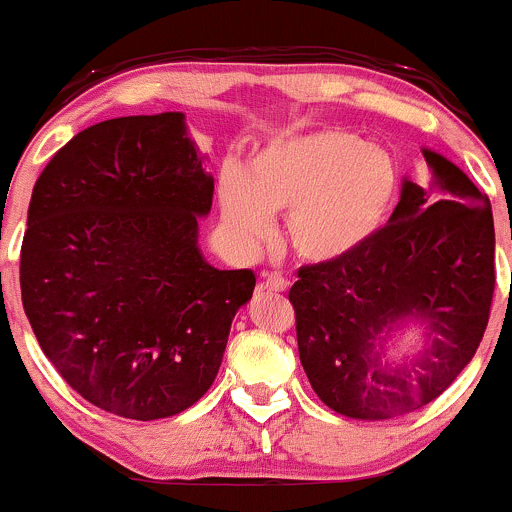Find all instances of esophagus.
<instances>
[{
  "instance_id": "obj_1",
  "label": "esophagus",
  "mask_w": 512,
  "mask_h": 512,
  "mask_svg": "<svg viewBox=\"0 0 512 512\" xmlns=\"http://www.w3.org/2000/svg\"><path fill=\"white\" fill-rule=\"evenodd\" d=\"M260 286L267 291H286L289 289V282L277 272H262L260 274Z\"/></svg>"
}]
</instances>
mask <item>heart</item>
I'll return each instance as SVG.
<instances>
[{"label":"heart","mask_w":512,"mask_h":512,"mask_svg":"<svg viewBox=\"0 0 512 512\" xmlns=\"http://www.w3.org/2000/svg\"><path fill=\"white\" fill-rule=\"evenodd\" d=\"M398 170L386 150L357 133L325 128L274 143L252 160L247 182L226 172L218 184L235 238L257 247L284 213V240L299 260L335 262L374 238L396 199Z\"/></svg>","instance_id":"heart-1"}]
</instances>
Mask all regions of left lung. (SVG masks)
Instances as JSON below:
<instances>
[{"instance_id": "obj_1", "label": "left lung", "mask_w": 512, "mask_h": 512, "mask_svg": "<svg viewBox=\"0 0 512 512\" xmlns=\"http://www.w3.org/2000/svg\"><path fill=\"white\" fill-rule=\"evenodd\" d=\"M432 187L403 179L389 223L352 255L299 269L289 301L320 401L386 420L435 401L476 355L496 289L491 201L454 162L423 150ZM415 322L426 342L389 365L385 342Z\"/></svg>"}]
</instances>
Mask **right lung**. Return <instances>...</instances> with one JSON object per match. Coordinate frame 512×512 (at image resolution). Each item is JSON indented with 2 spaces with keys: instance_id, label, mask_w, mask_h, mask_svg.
<instances>
[{
  "instance_id": "obj_1",
  "label": "right lung",
  "mask_w": 512,
  "mask_h": 512,
  "mask_svg": "<svg viewBox=\"0 0 512 512\" xmlns=\"http://www.w3.org/2000/svg\"><path fill=\"white\" fill-rule=\"evenodd\" d=\"M211 201L182 111L94 123L38 177L21 301L43 355L101 411L170 418L216 379L255 274L204 260Z\"/></svg>"
}]
</instances>
